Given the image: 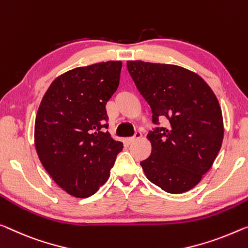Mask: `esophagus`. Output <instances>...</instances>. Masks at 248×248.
Here are the masks:
<instances>
[{"instance_id": "34e87169", "label": "esophagus", "mask_w": 248, "mask_h": 248, "mask_svg": "<svg viewBox=\"0 0 248 248\" xmlns=\"http://www.w3.org/2000/svg\"><path fill=\"white\" fill-rule=\"evenodd\" d=\"M141 137H142V135L140 134V132H136L134 137H130V138L127 139V142L128 143H132V142H135L136 140H139L140 138H141Z\"/></svg>"}]
</instances>
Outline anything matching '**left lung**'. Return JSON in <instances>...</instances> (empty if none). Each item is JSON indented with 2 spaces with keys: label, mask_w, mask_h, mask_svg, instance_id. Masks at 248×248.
Masks as SVG:
<instances>
[{
  "label": "left lung",
  "mask_w": 248,
  "mask_h": 248,
  "mask_svg": "<svg viewBox=\"0 0 248 248\" xmlns=\"http://www.w3.org/2000/svg\"><path fill=\"white\" fill-rule=\"evenodd\" d=\"M140 94L150 106L153 123L169 125L147 135L151 155L140 162L151 183L169 194H182L212 168L224 138L223 114L206 81L175 64L127 61Z\"/></svg>",
  "instance_id": "left-lung-1"
}]
</instances>
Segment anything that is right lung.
<instances>
[{
	"label": "right lung",
	"instance_id": "1",
	"mask_svg": "<svg viewBox=\"0 0 248 248\" xmlns=\"http://www.w3.org/2000/svg\"><path fill=\"white\" fill-rule=\"evenodd\" d=\"M121 61L69 70L55 78L40 103L34 145L40 161L69 195L87 198L110 176L123 142L108 131L106 105L119 86Z\"/></svg>",
	"mask_w": 248,
	"mask_h": 248
}]
</instances>
